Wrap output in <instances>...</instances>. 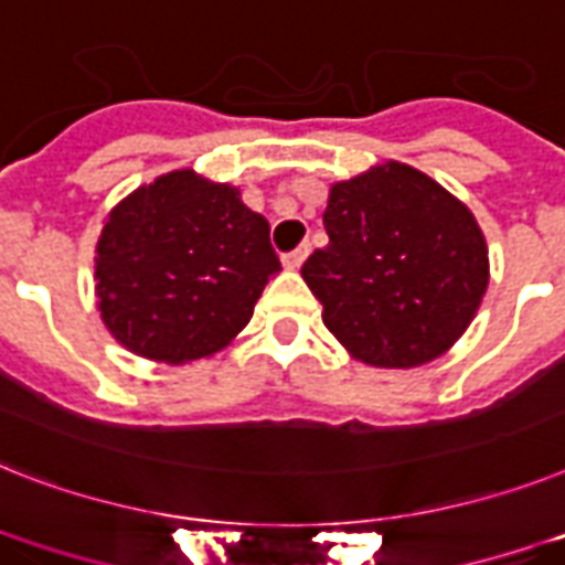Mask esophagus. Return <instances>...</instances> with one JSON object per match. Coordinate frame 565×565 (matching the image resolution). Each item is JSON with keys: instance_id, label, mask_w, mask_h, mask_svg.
<instances>
[{"instance_id": "34e87169", "label": "esophagus", "mask_w": 565, "mask_h": 565, "mask_svg": "<svg viewBox=\"0 0 565 565\" xmlns=\"http://www.w3.org/2000/svg\"><path fill=\"white\" fill-rule=\"evenodd\" d=\"M307 255H310V243H301L298 249H292V252H287V255H284V267L298 269L307 260Z\"/></svg>"}]
</instances>
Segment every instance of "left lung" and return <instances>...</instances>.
Listing matches in <instances>:
<instances>
[{
    "mask_svg": "<svg viewBox=\"0 0 565 565\" xmlns=\"http://www.w3.org/2000/svg\"><path fill=\"white\" fill-rule=\"evenodd\" d=\"M330 243L301 267L322 322L377 369L441 356L488 290V243L461 200L409 164L386 162L330 185Z\"/></svg>",
    "mask_w": 565,
    "mask_h": 565,
    "instance_id": "left-lung-1",
    "label": "left lung"
}]
</instances>
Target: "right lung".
<instances>
[{
  "instance_id": "add662e5",
  "label": "right lung",
  "mask_w": 565,
  "mask_h": 565,
  "mask_svg": "<svg viewBox=\"0 0 565 565\" xmlns=\"http://www.w3.org/2000/svg\"><path fill=\"white\" fill-rule=\"evenodd\" d=\"M278 269L267 220L237 188L185 168L109 211L95 246V296L124 348L179 365L226 348Z\"/></svg>"
}]
</instances>
